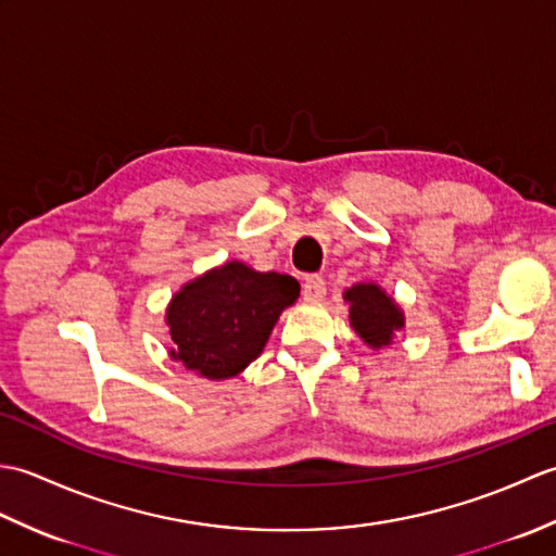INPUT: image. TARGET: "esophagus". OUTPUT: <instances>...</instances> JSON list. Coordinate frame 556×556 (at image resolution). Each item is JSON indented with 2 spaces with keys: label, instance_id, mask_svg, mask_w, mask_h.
<instances>
[{
  "label": "esophagus",
  "instance_id": "obj_1",
  "mask_svg": "<svg viewBox=\"0 0 556 556\" xmlns=\"http://www.w3.org/2000/svg\"><path fill=\"white\" fill-rule=\"evenodd\" d=\"M325 293H327V287H325V279L320 275L305 277V281H303V299L305 301H323Z\"/></svg>",
  "mask_w": 556,
  "mask_h": 556
}]
</instances>
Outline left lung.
I'll return each mask as SVG.
<instances>
[{
    "label": "left lung",
    "instance_id": "obj_1",
    "mask_svg": "<svg viewBox=\"0 0 556 556\" xmlns=\"http://www.w3.org/2000/svg\"><path fill=\"white\" fill-rule=\"evenodd\" d=\"M351 305V325L372 349L387 346L392 341L394 329L404 327L394 301L375 285H356L344 293Z\"/></svg>",
    "mask_w": 556,
    "mask_h": 556
}]
</instances>
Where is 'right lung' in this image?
<instances>
[{
  "label": "right lung",
  "instance_id": "add662e5",
  "mask_svg": "<svg viewBox=\"0 0 556 556\" xmlns=\"http://www.w3.org/2000/svg\"><path fill=\"white\" fill-rule=\"evenodd\" d=\"M299 281L227 263L176 293L167 325L172 358L207 380L239 375L263 353L281 311L299 299Z\"/></svg>",
  "mask_w": 556,
  "mask_h": 556
}]
</instances>
